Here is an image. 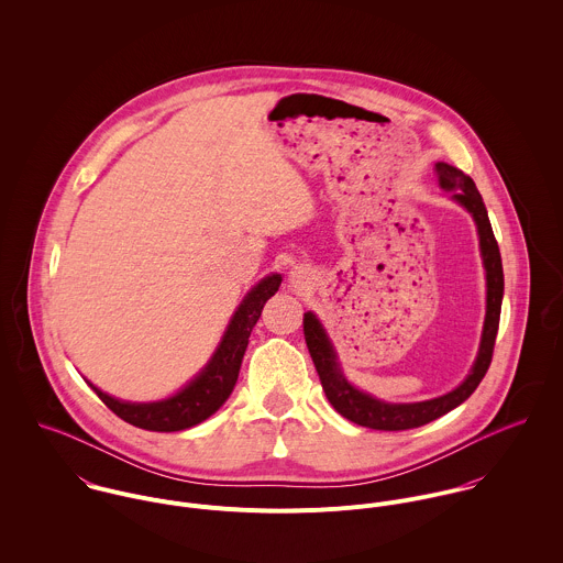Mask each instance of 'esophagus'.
<instances>
[{"mask_svg": "<svg viewBox=\"0 0 563 563\" xmlns=\"http://www.w3.org/2000/svg\"><path fill=\"white\" fill-rule=\"evenodd\" d=\"M308 279H310V277H308V271H303V268H299V266L290 273V282H292V286H295V288H303V286H308Z\"/></svg>", "mask_w": 563, "mask_h": 563, "instance_id": "1", "label": "esophagus"}]
</instances>
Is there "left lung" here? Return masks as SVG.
I'll return each mask as SVG.
<instances>
[{"mask_svg": "<svg viewBox=\"0 0 563 563\" xmlns=\"http://www.w3.org/2000/svg\"><path fill=\"white\" fill-rule=\"evenodd\" d=\"M433 170L438 175L440 188L444 192H451V197L473 214V219L477 223V232H479V246H482L485 282H487V306H485L482 346H479V355H477V362H475L471 375L453 393L431 399V401L386 402L373 399L371 395L360 393L344 379L338 357H335V351L322 329L321 321L312 312L303 314L306 344L310 349L312 362L321 377L324 397L333 405V409L338 413H342L346 420L368 427V429L402 431V429L422 427V424L449 413L451 409L462 405L477 390V386L482 384V379L489 368V362H492L496 331H498V321H500L503 286H505L498 242L494 239V232H492V225L487 219V210L483 206L482 195H479L473 177L446 162H438Z\"/></svg>", "mask_w": 563, "mask_h": 563, "instance_id": "left-lung-1", "label": "left lung"}]
</instances>
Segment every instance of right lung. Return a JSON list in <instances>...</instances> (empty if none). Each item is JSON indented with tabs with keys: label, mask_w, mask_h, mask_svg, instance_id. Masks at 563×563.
<instances>
[{
	"label": "right lung",
	"mask_w": 563,
	"mask_h": 563,
	"mask_svg": "<svg viewBox=\"0 0 563 563\" xmlns=\"http://www.w3.org/2000/svg\"><path fill=\"white\" fill-rule=\"evenodd\" d=\"M279 284L282 275H268L255 288H251V292L242 299L241 308L228 324L223 340L208 366L175 397L156 402L119 401L108 397L92 384L88 386L119 418L139 429L181 431L203 422L232 395L251 329L260 319L264 303L277 292Z\"/></svg>",
	"instance_id": "right-lung-1"
}]
</instances>
